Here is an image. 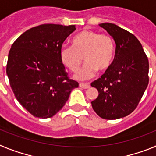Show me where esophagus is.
I'll list each match as a JSON object with an SVG mask.
<instances>
[{
    "label": "esophagus",
    "mask_w": 156,
    "mask_h": 156,
    "mask_svg": "<svg viewBox=\"0 0 156 156\" xmlns=\"http://www.w3.org/2000/svg\"><path fill=\"white\" fill-rule=\"evenodd\" d=\"M80 87L83 89H88V88L90 87V84L89 83H80Z\"/></svg>",
    "instance_id": "1"
}]
</instances>
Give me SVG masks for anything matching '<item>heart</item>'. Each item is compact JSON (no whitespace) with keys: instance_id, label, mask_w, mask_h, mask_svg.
<instances>
[{"instance_id":"1","label":"heart","mask_w":156,"mask_h":156,"mask_svg":"<svg viewBox=\"0 0 156 156\" xmlns=\"http://www.w3.org/2000/svg\"><path fill=\"white\" fill-rule=\"evenodd\" d=\"M115 55L113 40L108 34H100L93 30H83L73 40V45L61 48L62 62L71 71H76L84 61L82 69L76 73L81 80L90 79L97 71L105 73L110 68Z\"/></svg>"}]
</instances>
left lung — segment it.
<instances>
[{"label":"left lung","instance_id":"1","mask_svg":"<svg viewBox=\"0 0 156 156\" xmlns=\"http://www.w3.org/2000/svg\"><path fill=\"white\" fill-rule=\"evenodd\" d=\"M99 26L113 37L116 46L110 68L90 84L98 91V97L91 101L92 108L102 119H119L138 105L149 81V63L133 34L112 23Z\"/></svg>","mask_w":156,"mask_h":156}]
</instances>
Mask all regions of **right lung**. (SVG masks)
<instances>
[{
  "instance_id": "add662e5",
  "label": "right lung",
  "mask_w": 156,
  "mask_h": 156,
  "mask_svg": "<svg viewBox=\"0 0 156 156\" xmlns=\"http://www.w3.org/2000/svg\"><path fill=\"white\" fill-rule=\"evenodd\" d=\"M74 25L42 24L19 36L8 54L6 72L15 97L30 114L47 119L62 108L79 83L71 80L61 48Z\"/></svg>"
}]
</instances>
